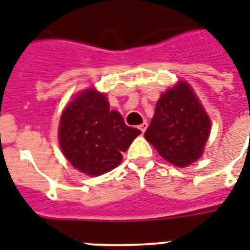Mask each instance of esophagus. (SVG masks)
I'll use <instances>...</instances> for the list:
<instances>
[{"instance_id": "esophagus-1", "label": "esophagus", "mask_w": 250, "mask_h": 250, "mask_svg": "<svg viewBox=\"0 0 250 250\" xmlns=\"http://www.w3.org/2000/svg\"><path fill=\"white\" fill-rule=\"evenodd\" d=\"M139 128H140V131L143 132H145L146 131V128H147V123H146V122H144V123H141V125H139Z\"/></svg>"}]
</instances>
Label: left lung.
I'll list each match as a JSON object with an SVG mask.
<instances>
[{"label": "left lung", "mask_w": 250, "mask_h": 250, "mask_svg": "<svg viewBox=\"0 0 250 250\" xmlns=\"http://www.w3.org/2000/svg\"><path fill=\"white\" fill-rule=\"evenodd\" d=\"M209 131V117L188 83L180 82L160 96L145 139L167 162L186 167L200 158Z\"/></svg>", "instance_id": "obj_1"}]
</instances>
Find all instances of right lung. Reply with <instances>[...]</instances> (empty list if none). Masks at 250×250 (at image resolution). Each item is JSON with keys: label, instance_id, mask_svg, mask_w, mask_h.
<instances>
[{"label": "right lung", "instance_id": "1", "mask_svg": "<svg viewBox=\"0 0 250 250\" xmlns=\"http://www.w3.org/2000/svg\"><path fill=\"white\" fill-rule=\"evenodd\" d=\"M141 133L125 125L118 111L110 110L106 95L87 90L65 107L59 140L66 159L88 176H100L122 162L132 141Z\"/></svg>", "mask_w": 250, "mask_h": 250}]
</instances>
